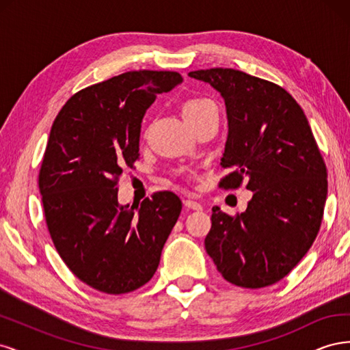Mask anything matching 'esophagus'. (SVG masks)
Here are the masks:
<instances>
[{
  "mask_svg": "<svg viewBox=\"0 0 350 350\" xmlns=\"http://www.w3.org/2000/svg\"><path fill=\"white\" fill-rule=\"evenodd\" d=\"M184 206L187 207V208H191V210H203V207H201V204L200 203H197V201H193V200H189V198H187V200H184Z\"/></svg>",
  "mask_w": 350,
  "mask_h": 350,
  "instance_id": "34e87169",
  "label": "esophagus"
}]
</instances>
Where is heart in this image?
Masks as SVG:
<instances>
[{"mask_svg": "<svg viewBox=\"0 0 350 350\" xmlns=\"http://www.w3.org/2000/svg\"><path fill=\"white\" fill-rule=\"evenodd\" d=\"M215 107L208 99H203V98H194V99H188L184 105H183V115L184 120H193L196 116H198L200 113H203L206 109Z\"/></svg>", "mask_w": 350, "mask_h": 350, "instance_id": "obj_1", "label": "heart"}]
</instances>
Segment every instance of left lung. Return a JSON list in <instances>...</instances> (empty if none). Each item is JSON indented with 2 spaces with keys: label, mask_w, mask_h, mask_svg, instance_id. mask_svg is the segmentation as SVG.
<instances>
[{
  "label": "left lung",
  "mask_w": 350,
  "mask_h": 350,
  "mask_svg": "<svg viewBox=\"0 0 350 350\" xmlns=\"http://www.w3.org/2000/svg\"><path fill=\"white\" fill-rule=\"evenodd\" d=\"M225 99L228 140L219 187L252 191L247 210L213 208L206 251L229 283L266 288L298 264L319 234L327 198V169L308 120L291 94L234 68L188 72Z\"/></svg>",
  "instance_id": "1"
}]
</instances>
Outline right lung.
<instances>
[{
	"instance_id": "obj_1",
	"label": "right lung",
	"mask_w": 350,
	"mask_h": 350,
	"mask_svg": "<svg viewBox=\"0 0 350 350\" xmlns=\"http://www.w3.org/2000/svg\"><path fill=\"white\" fill-rule=\"evenodd\" d=\"M179 83L175 71L124 72L77 92L52 124L39 171L48 230L74 276L99 292L129 293L149 282L181 213L171 191L129 207L116 187L140 156L146 111Z\"/></svg>"
}]
</instances>
